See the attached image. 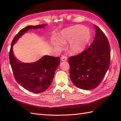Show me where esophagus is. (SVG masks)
Wrapping results in <instances>:
<instances>
[{
  "label": "esophagus",
  "mask_w": 121,
  "mask_h": 121,
  "mask_svg": "<svg viewBox=\"0 0 121 121\" xmlns=\"http://www.w3.org/2000/svg\"><path fill=\"white\" fill-rule=\"evenodd\" d=\"M60 60L61 61H66L67 60V57L65 56H63L61 57Z\"/></svg>",
  "instance_id": "obj_1"
}]
</instances>
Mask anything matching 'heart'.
Returning <instances> with one entry per match:
<instances>
[{
	"mask_svg": "<svg viewBox=\"0 0 121 121\" xmlns=\"http://www.w3.org/2000/svg\"><path fill=\"white\" fill-rule=\"evenodd\" d=\"M91 38L89 29L81 25L70 26L61 31L58 37V41L52 40V45L60 48V43H69V51L72 54H78L86 49Z\"/></svg>",
	"mask_w": 121,
	"mask_h": 121,
	"instance_id": "heart-1",
	"label": "heart"
}]
</instances>
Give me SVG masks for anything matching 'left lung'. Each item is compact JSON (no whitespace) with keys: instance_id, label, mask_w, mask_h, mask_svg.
Here are the masks:
<instances>
[{"instance_id":"left-lung-1","label":"left lung","mask_w":121,"mask_h":121,"mask_svg":"<svg viewBox=\"0 0 121 121\" xmlns=\"http://www.w3.org/2000/svg\"><path fill=\"white\" fill-rule=\"evenodd\" d=\"M95 39L82 53L71 56L70 77L75 86L83 90L98 87L104 78L110 65V49L107 38L98 26Z\"/></svg>"}]
</instances>
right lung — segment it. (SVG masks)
Segmentation results:
<instances>
[{
	"mask_svg": "<svg viewBox=\"0 0 121 121\" xmlns=\"http://www.w3.org/2000/svg\"><path fill=\"white\" fill-rule=\"evenodd\" d=\"M46 26H28L22 29L13 39L9 52L10 62L16 81L26 89L34 93L43 92L50 86L60 58L45 55L35 62L23 63L15 56L13 46L29 30L44 28Z\"/></svg>",
	"mask_w": 121,
	"mask_h": 121,
	"instance_id": "1",
	"label": "right lung"
}]
</instances>
